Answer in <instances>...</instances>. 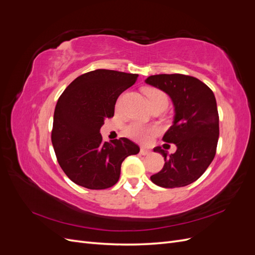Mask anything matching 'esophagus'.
I'll return each instance as SVG.
<instances>
[{
    "instance_id": "1",
    "label": "esophagus",
    "mask_w": 255,
    "mask_h": 255,
    "mask_svg": "<svg viewBox=\"0 0 255 255\" xmlns=\"http://www.w3.org/2000/svg\"><path fill=\"white\" fill-rule=\"evenodd\" d=\"M139 153L141 154V155H149V154L151 153V151L148 150V149H145V148H141Z\"/></svg>"
}]
</instances>
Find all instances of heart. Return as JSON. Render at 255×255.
I'll return each mask as SVG.
<instances>
[{
	"instance_id": "obj_1",
	"label": "heart",
	"mask_w": 255,
	"mask_h": 255,
	"mask_svg": "<svg viewBox=\"0 0 255 255\" xmlns=\"http://www.w3.org/2000/svg\"><path fill=\"white\" fill-rule=\"evenodd\" d=\"M144 94L148 98L150 105L153 107L158 105H168V98L165 92H163L156 88H146L144 90ZM154 132V129L151 128H146L141 126L140 123L133 122L126 128V134L132 138V139L138 141H145L149 139L150 135Z\"/></svg>"
}]
</instances>
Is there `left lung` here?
I'll use <instances>...</instances> for the list:
<instances>
[{"mask_svg": "<svg viewBox=\"0 0 255 255\" xmlns=\"http://www.w3.org/2000/svg\"><path fill=\"white\" fill-rule=\"evenodd\" d=\"M145 83L166 92L175 113L163 140L174 143L176 151L168 155L160 146L154 148L165 165L151 181L164 188L186 186L205 172L217 149L219 116L214 92L194 76L179 73L151 75Z\"/></svg>", "mask_w": 255, "mask_h": 255, "instance_id": "8db88e82", "label": "left lung"}]
</instances>
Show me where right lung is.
I'll return each instance as SVG.
<instances>
[{
	"mask_svg": "<svg viewBox=\"0 0 255 255\" xmlns=\"http://www.w3.org/2000/svg\"><path fill=\"white\" fill-rule=\"evenodd\" d=\"M138 74L106 69L84 73L59 97L54 112L52 144L58 164L75 184L106 189L118 182L122 161L139 152L126 137L102 141L100 128L114 117L115 104Z\"/></svg>",
	"mask_w": 255,
	"mask_h": 255,
	"instance_id": "obj_1",
	"label": "right lung"
}]
</instances>
